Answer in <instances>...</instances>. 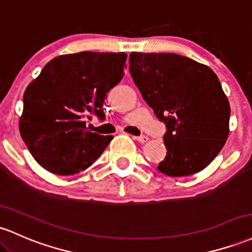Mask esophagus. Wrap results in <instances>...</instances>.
Instances as JSON below:
<instances>
[{
    "mask_svg": "<svg viewBox=\"0 0 252 252\" xmlns=\"http://www.w3.org/2000/svg\"><path fill=\"white\" fill-rule=\"evenodd\" d=\"M132 139L139 141L141 143H145L148 141V136H146V135H141V136H132Z\"/></svg>",
    "mask_w": 252,
    "mask_h": 252,
    "instance_id": "34e87169",
    "label": "esophagus"
}]
</instances>
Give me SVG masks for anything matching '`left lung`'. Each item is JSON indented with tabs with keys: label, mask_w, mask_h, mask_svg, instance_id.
Listing matches in <instances>:
<instances>
[{
	"label": "left lung",
	"mask_w": 252,
	"mask_h": 252,
	"mask_svg": "<svg viewBox=\"0 0 252 252\" xmlns=\"http://www.w3.org/2000/svg\"><path fill=\"white\" fill-rule=\"evenodd\" d=\"M129 70L146 103L166 124L158 170L184 177L206 168L229 132L228 99L207 65L177 54L131 52Z\"/></svg>",
	"instance_id": "8db88e82"
}]
</instances>
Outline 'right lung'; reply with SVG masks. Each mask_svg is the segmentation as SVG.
Instances as JSON below:
<instances>
[{
  "label": "right lung",
  "instance_id": "obj_1",
  "mask_svg": "<svg viewBox=\"0 0 252 252\" xmlns=\"http://www.w3.org/2000/svg\"><path fill=\"white\" fill-rule=\"evenodd\" d=\"M126 57L124 52L62 55L27 86L19 130L41 167L70 176L100 157L113 136L88 130L85 117L94 113L104 120L106 94L123 77Z\"/></svg>",
  "mask_w": 252,
  "mask_h": 252
}]
</instances>
